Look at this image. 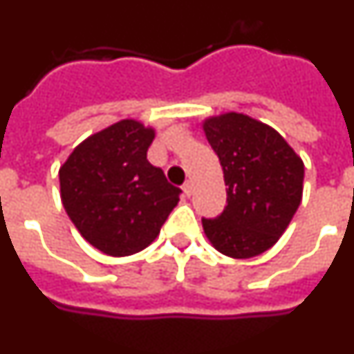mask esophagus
<instances>
[{"label": "esophagus", "mask_w": 354, "mask_h": 354, "mask_svg": "<svg viewBox=\"0 0 354 354\" xmlns=\"http://www.w3.org/2000/svg\"><path fill=\"white\" fill-rule=\"evenodd\" d=\"M183 192H184V195L186 196H192V193H193V186H192V183H186L183 186Z\"/></svg>", "instance_id": "esophagus-1"}]
</instances>
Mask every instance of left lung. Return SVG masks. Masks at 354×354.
Listing matches in <instances>:
<instances>
[{
    "mask_svg": "<svg viewBox=\"0 0 354 354\" xmlns=\"http://www.w3.org/2000/svg\"><path fill=\"white\" fill-rule=\"evenodd\" d=\"M204 131L227 186L223 212L202 218L205 236L228 257L261 255L286 232L301 204V158L273 127L248 115L211 117Z\"/></svg>",
    "mask_w": 354,
    "mask_h": 354,
    "instance_id": "left-lung-1",
    "label": "left lung"
}]
</instances>
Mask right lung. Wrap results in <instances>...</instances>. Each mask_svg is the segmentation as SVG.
<instances>
[{"mask_svg":"<svg viewBox=\"0 0 354 354\" xmlns=\"http://www.w3.org/2000/svg\"><path fill=\"white\" fill-rule=\"evenodd\" d=\"M152 140V127L120 120L80 143L60 168L68 218L90 245L111 257L147 248L183 193L147 159Z\"/></svg>","mask_w":354,"mask_h":354,"instance_id":"right-lung-1","label":"right lung"}]
</instances>
